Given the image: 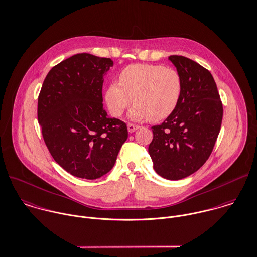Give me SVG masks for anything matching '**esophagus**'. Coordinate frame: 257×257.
I'll return each instance as SVG.
<instances>
[{
  "mask_svg": "<svg viewBox=\"0 0 257 257\" xmlns=\"http://www.w3.org/2000/svg\"><path fill=\"white\" fill-rule=\"evenodd\" d=\"M127 128H128V131H129L130 133H132V132L136 131V130L139 128V126H138V125H134V124L129 123V124L127 125Z\"/></svg>",
  "mask_w": 257,
  "mask_h": 257,
  "instance_id": "obj_1",
  "label": "esophagus"
}]
</instances>
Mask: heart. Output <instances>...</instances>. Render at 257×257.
Returning a JSON list of instances; mask_svg holds the SVG:
<instances>
[{"instance_id":"obj_1","label":"heart","mask_w":257,"mask_h":257,"mask_svg":"<svg viewBox=\"0 0 257 257\" xmlns=\"http://www.w3.org/2000/svg\"><path fill=\"white\" fill-rule=\"evenodd\" d=\"M183 92L180 73L163 65L134 64L124 68L119 83H111L105 101L112 115L118 117L132 101L129 111L134 121H160L169 117L177 108Z\"/></svg>"}]
</instances>
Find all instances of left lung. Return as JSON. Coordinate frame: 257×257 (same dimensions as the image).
<instances>
[{
  "mask_svg": "<svg viewBox=\"0 0 257 257\" xmlns=\"http://www.w3.org/2000/svg\"><path fill=\"white\" fill-rule=\"evenodd\" d=\"M180 73L183 92L176 110L153 126L148 152L158 175L179 180L196 172L209 158L218 137L223 107L211 73L183 56L168 58Z\"/></svg>",
  "mask_w": 257,
  "mask_h": 257,
  "instance_id": "left-lung-1",
  "label": "left lung"
}]
</instances>
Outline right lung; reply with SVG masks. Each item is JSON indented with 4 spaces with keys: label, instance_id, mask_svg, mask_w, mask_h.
<instances>
[{
    "label": "right lung",
    "instance_id": "right-lung-1",
    "mask_svg": "<svg viewBox=\"0 0 257 257\" xmlns=\"http://www.w3.org/2000/svg\"><path fill=\"white\" fill-rule=\"evenodd\" d=\"M110 58L76 54L54 66L38 98V121L54 160L73 176L97 179L115 165L127 126L103 107Z\"/></svg>",
    "mask_w": 257,
    "mask_h": 257
}]
</instances>
